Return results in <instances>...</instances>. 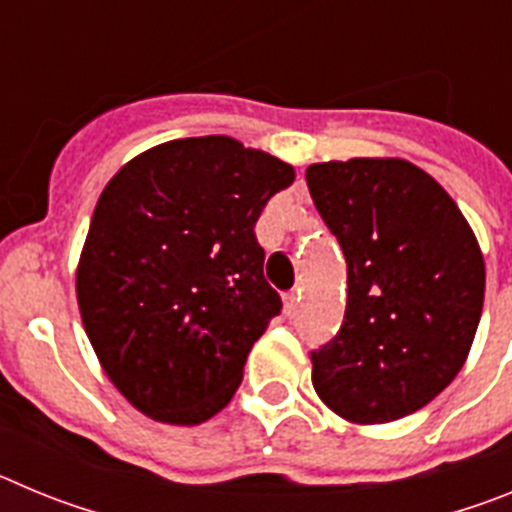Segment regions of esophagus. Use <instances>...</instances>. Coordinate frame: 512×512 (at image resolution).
I'll list each match as a JSON object with an SVG mask.
<instances>
[{
  "instance_id": "obj_1",
  "label": "esophagus",
  "mask_w": 512,
  "mask_h": 512,
  "mask_svg": "<svg viewBox=\"0 0 512 512\" xmlns=\"http://www.w3.org/2000/svg\"><path fill=\"white\" fill-rule=\"evenodd\" d=\"M300 300H302L300 289H292V292L284 295V310H287V315H295V312L300 310Z\"/></svg>"
}]
</instances>
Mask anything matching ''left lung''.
<instances>
[{
    "label": "left lung",
    "instance_id": "1",
    "mask_svg": "<svg viewBox=\"0 0 512 512\" xmlns=\"http://www.w3.org/2000/svg\"><path fill=\"white\" fill-rule=\"evenodd\" d=\"M348 266L343 325L312 351V387L359 425L405 418L464 366L485 302V259L449 192L405 158L305 171Z\"/></svg>",
    "mask_w": 512,
    "mask_h": 512
}]
</instances>
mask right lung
<instances>
[{
	"label": "right lung",
	"mask_w": 512,
	"mask_h": 512,
	"mask_svg": "<svg viewBox=\"0 0 512 512\" xmlns=\"http://www.w3.org/2000/svg\"><path fill=\"white\" fill-rule=\"evenodd\" d=\"M292 182L277 156L205 135L148 148L99 194L76 300L104 374L135 410L197 425L235 395L282 310L253 228Z\"/></svg>",
	"instance_id": "right-lung-1"
}]
</instances>
